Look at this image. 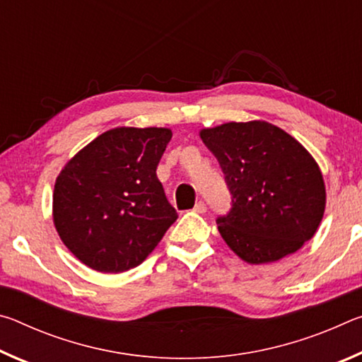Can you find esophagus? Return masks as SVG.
Wrapping results in <instances>:
<instances>
[{
  "instance_id": "esophagus-1",
  "label": "esophagus",
  "mask_w": 362,
  "mask_h": 362,
  "mask_svg": "<svg viewBox=\"0 0 362 362\" xmlns=\"http://www.w3.org/2000/svg\"><path fill=\"white\" fill-rule=\"evenodd\" d=\"M206 211H207V207L204 204V201H198V203H196L193 207V212H198V214H204Z\"/></svg>"
}]
</instances>
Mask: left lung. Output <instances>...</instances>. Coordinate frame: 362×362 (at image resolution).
I'll use <instances>...</instances> for the list:
<instances>
[{"instance_id":"obj_1","label":"left lung","mask_w":362,"mask_h":362,"mask_svg":"<svg viewBox=\"0 0 362 362\" xmlns=\"http://www.w3.org/2000/svg\"><path fill=\"white\" fill-rule=\"evenodd\" d=\"M199 136L231 193V209L217 226L233 252L260 265L293 254L313 238L326 187L302 144L267 121L225 122Z\"/></svg>"}]
</instances>
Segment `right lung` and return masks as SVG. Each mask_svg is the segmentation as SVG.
<instances>
[{"instance_id":"obj_1","label":"right lung","mask_w":362,"mask_h":362,"mask_svg":"<svg viewBox=\"0 0 362 362\" xmlns=\"http://www.w3.org/2000/svg\"><path fill=\"white\" fill-rule=\"evenodd\" d=\"M170 137L166 127H116L65 164L54 185V225L84 265L127 272L175 222L177 212L156 177Z\"/></svg>"}]
</instances>
